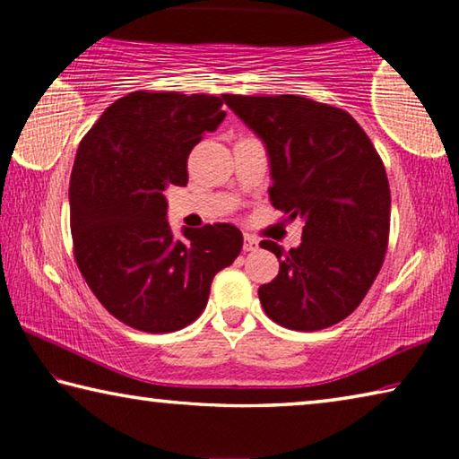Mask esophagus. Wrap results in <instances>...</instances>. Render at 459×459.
<instances>
[{"instance_id":"esophagus-1","label":"esophagus","mask_w":459,"mask_h":459,"mask_svg":"<svg viewBox=\"0 0 459 459\" xmlns=\"http://www.w3.org/2000/svg\"><path fill=\"white\" fill-rule=\"evenodd\" d=\"M243 248H245L247 253H255V251H259V240L255 238V237H251V235H245Z\"/></svg>"}]
</instances>
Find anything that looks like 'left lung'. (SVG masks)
I'll use <instances>...</instances> for the list:
<instances>
[{"mask_svg": "<svg viewBox=\"0 0 459 459\" xmlns=\"http://www.w3.org/2000/svg\"><path fill=\"white\" fill-rule=\"evenodd\" d=\"M269 155V200L304 221L299 247L259 287L271 320L290 330H324L351 316L375 281L388 243L391 190L368 135L342 108L298 95H222Z\"/></svg>", "mask_w": 459, "mask_h": 459, "instance_id": "8db88e82", "label": "left lung"}]
</instances>
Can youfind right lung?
<instances>
[{"instance_id": "right-lung-1", "label": "right lung", "mask_w": 459, "mask_h": 459, "mask_svg": "<svg viewBox=\"0 0 459 459\" xmlns=\"http://www.w3.org/2000/svg\"><path fill=\"white\" fill-rule=\"evenodd\" d=\"M222 97L129 92L105 108L76 152L71 188L74 257L108 314L129 328L166 333L204 312L214 275L243 248L229 222H168V186L188 184L186 161L221 126Z\"/></svg>"}]
</instances>
